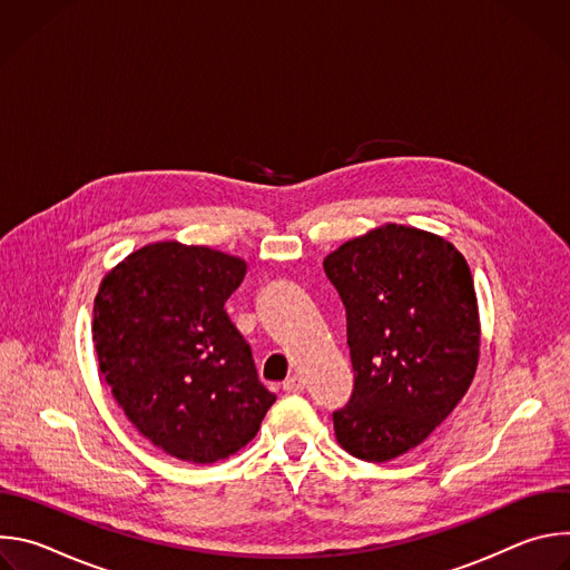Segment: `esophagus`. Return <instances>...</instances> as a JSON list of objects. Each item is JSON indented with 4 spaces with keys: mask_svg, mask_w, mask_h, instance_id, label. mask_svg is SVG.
Segmentation results:
<instances>
[{
    "mask_svg": "<svg viewBox=\"0 0 570 570\" xmlns=\"http://www.w3.org/2000/svg\"><path fill=\"white\" fill-rule=\"evenodd\" d=\"M304 385H306V381H304V376H299V374H293V376H288V379L284 381V390H286V392H302Z\"/></svg>",
    "mask_w": 570,
    "mask_h": 570,
    "instance_id": "34e87169",
    "label": "esophagus"
}]
</instances>
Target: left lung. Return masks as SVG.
I'll use <instances>...</instances> for the list:
<instances>
[{
	"label": "left lung",
	"mask_w": 570,
	"mask_h": 570,
	"mask_svg": "<svg viewBox=\"0 0 570 570\" xmlns=\"http://www.w3.org/2000/svg\"><path fill=\"white\" fill-rule=\"evenodd\" d=\"M347 311L354 392L334 413L338 444L387 462L420 446L466 394L480 317L466 259L446 238L385 223L324 259Z\"/></svg>",
	"instance_id": "obj_1"
}]
</instances>
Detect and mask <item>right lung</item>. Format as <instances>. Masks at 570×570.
I'll list each match as a JSON object with an SVG mask.
<instances>
[{"instance_id":"right-lung-1","label":"right lung","mask_w":570,"mask_h":570,"mask_svg":"<svg viewBox=\"0 0 570 570\" xmlns=\"http://www.w3.org/2000/svg\"><path fill=\"white\" fill-rule=\"evenodd\" d=\"M246 271L238 257L157 240L119 262L95 297L101 376L132 426L178 460L236 453L277 399L225 311Z\"/></svg>"}]
</instances>
